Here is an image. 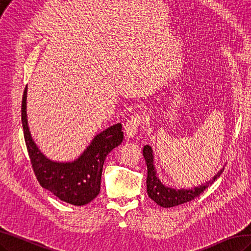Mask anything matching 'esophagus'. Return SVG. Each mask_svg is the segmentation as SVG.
I'll return each mask as SVG.
<instances>
[{
  "mask_svg": "<svg viewBox=\"0 0 251 251\" xmlns=\"http://www.w3.org/2000/svg\"><path fill=\"white\" fill-rule=\"evenodd\" d=\"M143 121H144V116L140 113H135L134 115H132L129 118V120L126 121V124L125 125V132L126 134V136L130 138L135 136L139 129V126L142 125Z\"/></svg>",
  "mask_w": 251,
  "mask_h": 251,
  "instance_id": "34e87169",
  "label": "esophagus"
}]
</instances>
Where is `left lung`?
Segmentation results:
<instances>
[{"instance_id": "8db88e82", "label": "left lung", "mask_w": 251, "mask_h": 251, "mask_svg": "<svg viewBox=\"0 0 251 251\" xmlns=\"http://www.w3.org/2000/svg\"><path fill=\"white\" fill-rule=\"evenodd\" d=\"M143 154L146 160L147 169H148V175H147V192H148L149 197L155 203L163 207H173L194 200L200 194H202L205 191V188L211 186L214 181L217 180V178H219L224 172V168L221 169L213 176L212 180L197 187L191 189H175L165 186L160 179L157 178L156 170L154 167L153 151H152V148L149 145H146L144 147Z\"/></svg>"}]
</instances>
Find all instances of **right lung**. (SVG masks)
Wrapping results in <instances>:
<instances>
[{"instance_id":"add662e5","label":"right lung","mask_w":251,"mask_h":251,"mask_svg":"<svg viewBox=\"0 0 251 251\" xmlns=\"http://www.w3.org/2000/svg\"><path fill=\"white\" fill-rule=\"evenodd\" d=\"M26 90L25 87L22 98V126L30 164L39 184L67 203L78 206L89 203L100 193L106 155L124 140L121 124L98 134L75 161L53 162L41 153L30 136L26 118Z\"/></svg>"}]
</instances>
